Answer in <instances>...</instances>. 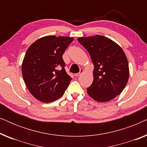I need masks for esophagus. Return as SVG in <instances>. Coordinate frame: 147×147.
I'll use <instances>...</instances> for the list:
<instances>
[{"mask_svg":"<svg viewBox=\"0 0 147 147\" xmlns=\"http://www.w3.org/2000/svg\"><path fill=\"white\" fill-rule=\"evenodd\" d=\"M84 69H80V72L79 73H78V74H75V76L76 77H78V76H80V75H81V74H82V73H84Z\"/></svg>","mask_w":147,"mask_h":147,"instance_id":"1","label":"esophagus"}]
</instances>
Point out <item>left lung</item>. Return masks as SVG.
Returning a JSON list of instances; mask_svg holds the SVG:
<instances>
[{
    "label": "left lung",
    "instance_id": "left-lung-1",
    "mask_svg": "<svg viewBox=\"0 0 147 147\" xmlns=\"http://www.w3.org/2000/svg\"><path fill=\"white\" fill-rule=\"evenodd\" d=\"M94 64V80L87 92L94 100L110 101L121 93L129 77L127 58L121 47L102 35L79 37Z\"/></svg>",
    "mask_w": 147,
    "mask_h": 147
}]
</instances>
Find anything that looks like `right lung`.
Returning a JSON list of instances; mask_svg holds the SVG:
<instances>
[{
	"label": "right lung",
	"mask_w": 147,
	"mask_h": 147,
	"mask_svg": "<svg viewBox=\"0 0 147 147\" xmlns=\"http://www.w3.org/2000/svg\"><path fill=\"white\" fill-rule=\"evenodd\" d=\"M73 40L64 36H45L28 48L22 74L26 86L36 99L47 103L63 96L71 78L66 73L62 55Z\"/></svg>",
	"instance_id": "1"
}]
</instances>
